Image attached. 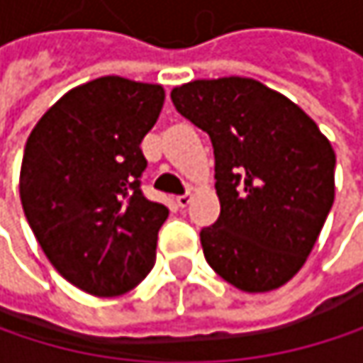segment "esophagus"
<instances>
[{
    "instance_id": "esophagus-1",
    "label": "esophagus",
    "mask_w": 363,
    "mask_h": 363,
    "mask_svg": "<svg viewBox=\"0 0 363 363\" xmlns=\"http://www.w3.org/2000/svg\"><path fill=\"white\" fill-rule=\"evenodd\" d=\"M177 203H179L181 208H186V206L191 203V193H184V195H179V197H177Z\"/></svg>"
}]
</instances>
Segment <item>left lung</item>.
I'll return each mask as SVG.
<instances>
[{
  "label": "left lung",
  "mask_w": 363,
  "mask_h": 363,
  "mask_svg": "<svg viewBox=\"0 0 363 363\" xmlns=\"http://www.w3.org/2000/svg\"><path fill=\"white\" fill-rule=\"evenodd\" d=\"M170 96L214 147L220 216L199 233L208 264L244 292L284 286L334 203L330 140L298 105L252 77L195 79Z\"/></svg>",
  "instance_id": "8db88e82"
}]
</instances>
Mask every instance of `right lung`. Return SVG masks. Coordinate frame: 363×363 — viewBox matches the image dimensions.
I'll return each instance as SVG.
<instances>
[{"label": "right lung", "mask_w": 363, "mask_h": 363, "mask_svg": "<svg viewBox=\"0 0 363 363\" xmlns=\"http://www.w3.org/2000/svg\"><path fill=\"white\" fill-rule=\"evenodd\" d=\"M166 92L107 75L69 90L31 130L23 166L25 216L54 269L94 296L136 288L155 264L164 203L140 191L145 134Z\"/></svg>", "instance_id": "add662e5"}]
</instances>
